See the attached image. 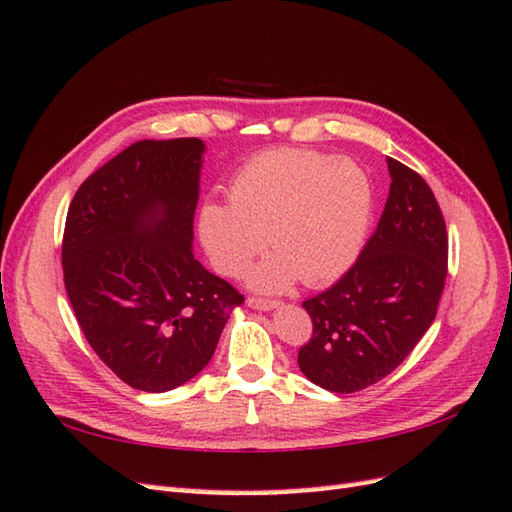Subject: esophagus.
<instances>
[{
    "instance_id": "esophagus-1",
    "label": "esophagus",
    "mask_w": 512,
    "mask_h": 512,
    "mask_svg": "<svg viewBox=\"0 0 512 512\" xmlns=\"http://www.w3.org/2000/svg\"><path fill=\"white\" fill-rule=\"evenodd\" d=\"M246 303H248L250 308H255V310H273V308L279 306V301H275V299H262V297H248Z\"/></svg>"
}]
</instances>
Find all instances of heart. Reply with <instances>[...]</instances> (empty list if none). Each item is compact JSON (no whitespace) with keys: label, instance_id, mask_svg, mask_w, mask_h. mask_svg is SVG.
I'll return each mask as SVG.
<instances>
[{"label":"heart","instance_id":"obj_1","mask_svg":"<svg viewBox=\"0 0 512 512\" xmlns=\"http://www.w3.org/2000/svg\"><path fill=\"white\" fill-rule=\"evenodd\" d=\"M228 198L202 206V244L222 275H239L268 235L277 253L250 273L259 290H284L297 277L308 286L341 277L361 253L374 209L363 165L297 147L250 158Z\"/></svg>","mask_w":512,"mask_h":512}]
</instances>
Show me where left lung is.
Wrapping results in <instances>:
<instances>
[{
	"label": "left lung",
	"mask_w": 512,
	"mask_h": 512,
	"mask_svg": "<svg viewBox=\"0 0 512 512\" xmlns=\"http://www.w3.org/2000/svg\"><path fill=\"white\" fill-rule=\"evenodd\" d=\"M389 198L354 266L303 301L312 336L297 363L314 385L354 394L389 376L436 319L449 235L420 173L387 158Z\"/></svg>",
	"instance_id": "obj_1"
}]
</instances>
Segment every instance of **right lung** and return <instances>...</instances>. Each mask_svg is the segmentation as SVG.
<instances>
[{
  "mask_svg": "<svg viewBox=\"0 0 512 512\" xmlns=\"http://www.w3.org/2000/svg\"><path fill=\"white\" fill-rule=\"evenodd\" d=\"M204 143L138 140L85 180L61 264L74 317L129 387L176 389L202 372L244 295L193 257Z\"/></svg>",
  "mask_w": 512,
  "mask_h": 512,
  "instance_id": "add662e5",
  "label": "right lung"
}]
</instances>
